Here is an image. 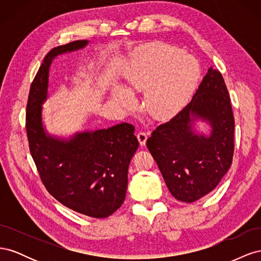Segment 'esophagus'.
Segmentation results:
<instances>
[{"mask_svg":"<svg viewBox=\"0 0 261 261\" xmlns=\"http://www.w3.org/2000/svg\"><path fill=\"white\" fill-rule=\"evenodd\" d=\"M137 138H138L140 146H145L147 138H148V134L145 132H139V133H137Z\"/></svg>","mask_w":261,"mask_h":261,"instance_id":"1","label":"esophagus"}]
</instances>
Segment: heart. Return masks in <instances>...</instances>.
Returning <instances> with one entry per match:
<instances>
[{
	"mask_svg": "<svg viewBox=\"0 0 261 261\" xmlns=\"http://www.w3.org/2000/svg\"><path fill=\"white\" fill-rule=\"evenodd\" d=\"M199 75V63L193 55L165 43L148 44L134 54L126 76L127 89L117 87L113 96L122 108L130 110L136 102L132 93L145 91L146 111L154 118H168L186 105Z\"/></svg>",
	"mask_w": 261,
	"mask_h": 261,
	"instance_id": "b5f03b06",
	"label": "heart"
}]
</instances>
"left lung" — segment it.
Masks as SVG:
<instances>
[{
  "label": "left lung",
  "mask_w": 261,
  "mask_h": 261,
  "mask_svg": "<svg viewBox=\"0 0 261 261\" xmlns=\"http://www.w3.org/2000/svg\"><path fill=\"white\" fill-rule=\"evenodd\" d=\"M210 122L208 138L192 132L195 119ZM170 193L194 202L217 187L230 169L234 153V116L222 75L210 67L192 101L147 140Z\"/></svg>",
  "instance_id": "left-lung-1"
}]
</instances>
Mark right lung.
I'll list each match as a JSON object with an SVG mask.
<instances>
[{"label": "right lung", "instance_id": "1", "mask_svg": "<svg viewBox=\"0 0 261 261\" xmlns=\"http://www.w3.org/2000/svg\"><path fill=\"white\" fill-rule=\"evenodd\" d=\"M87 43V40L73 41L45 55L30 86L26 129L30 153L46 191L65 207L102 219L111 216L124 202L128 165L138 148L135 127L122 123L61 140L46 135L41 118L53 59L82 49Z\"/></svg>", "mask_w": 261, "mask_h": 261}]
</instances>
